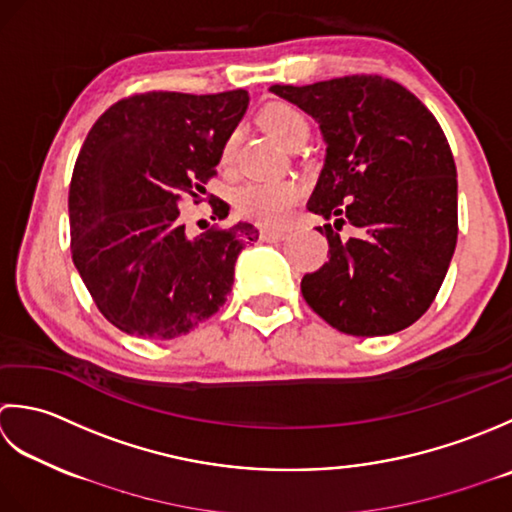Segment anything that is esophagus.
Wrapping results in <instances>:
<instances>
[{"instance_id": "obj_1", "label": "esophagus", "mask_w": 512, "mask_h": 512, "mask_svg": "<svg viewBox=\"0 0 512 512\" xmlns=\"http://www.w3.org/2000/svg\"><path fill=\"white\" fill-rule=\"evenodd\" d=\"M260 241H280L287 236V229H260Z\"/></svg>"}]
</instances>
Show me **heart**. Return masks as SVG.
I'll list each match as a JSON object with an SVG mask.
<instances>
[{"label":"heart","mask_w":512,"mask_h":512,"mask_svg":"<svg viewBox=\"0 0 512 512\" xmlns=\"http://www.w3.org/2000/svg\"><path fill=\"white\" fill-rule=\"evenodd\" d=\"M258 123L280 145L294 150L309 137V119L287 101H271L260 110ZM234 159V141H227L221 150V161L227 165ZM300 198V187L291 179L245 183L234 192L236 212L249 221L276 227L283 225L294 212Z\"/></svg>","instance_id":"b5f03b06"}]
</instances>
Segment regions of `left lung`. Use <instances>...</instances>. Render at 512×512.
I'll return each mask as SVG.
<instances>
[{
	"mask_svg": "<svg viewBox=\"0 0 512 512\" xmlns=\"http://www.w3.org/2000/svg\"><path fill=\"white\" fill-rule=\"evenodd\" d=\"M309 112L327 141L307 210L329 260L305 274L307 305L349 336H389L431 307L457 243V170L433 112L398 81L349 75L271 86ZM342 224L359 234L339 238Z\"/></svg>",
	"mask_w": 512,
	"mask_h": 512,
	"instance_id": "8db88e82",
	"label": "left lung"
}]
</instances>
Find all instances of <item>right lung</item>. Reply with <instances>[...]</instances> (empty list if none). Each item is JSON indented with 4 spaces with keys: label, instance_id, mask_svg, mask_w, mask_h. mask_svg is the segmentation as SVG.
Listing matches in <instances>:
<instances>
[{
    "label": "right lung",
    "instance_id": "add662e5",
    "mask_svg": "<svg viewBox=\"0 0 512 512\" xmlns=\"http://www.w3.org/2000/svg\"><path fill=\"white\" fill-rule=\"evenodd\" d=\"M247 90L139 92L101 114L72 170L70 252L97 309L128 336L170 340L223 307L249 223L185 236L181 203H198L247 110ZM214 218L227 216L210 198Z\"/></svg>",
    "mask_w": 512,
    "mask_h": 512
}]
</instances>
